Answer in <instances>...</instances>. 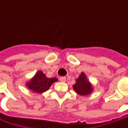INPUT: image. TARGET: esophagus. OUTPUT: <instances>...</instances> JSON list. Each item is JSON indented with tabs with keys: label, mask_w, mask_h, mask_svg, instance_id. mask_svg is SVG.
I'll return each instance as SVG.
<instances>
[{
	"label": "esophagus",
	"mask_w": 128,
	"mask_h": 128,
	"mask_svg": "<svg viewBox=\"0 0 128 128\" xmlns=\"http://www.w3.org/2000/svg\"><path fill=\"white\" fill-rule=\"evenodd\" d=\"M60 81L66 82V77H60Z\"/></svg>",
	"instance_id": "34e87169"
}]
</instances>
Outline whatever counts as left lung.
I'll list each match as a JSON object with an SVG mask.
<instances>
[{
    "instance_id": "obj_1",
    "label": "left lung",
    "mask_w": 128,
    "mask_h": 128,
    "mask_svg": "<svg viewBox=\"0 0 128 128\" xmlns=\"http://www.w3.org/2000/svg\"><path fill=\"white\" fill-rule=\"evenodd\" d=\"M73 89L80 96H87L92 92V88L89 81L87 80L84 72H82L80 76L76 80V82L73 85Z\"/></svg>"
}]
</instances>
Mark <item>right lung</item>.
Returning a JSON list of instances; mask_svg holds the SVG:
<instances>
[{
	"label": "right lung",
	"mask_w": 128,
	"mask_h": 128,
	"mask_svg": "<svg viewBox=\"0 0 128 128\" xmlns=\"http://www.w3.org/2000/svg\"><path fill=\"white\" fill-rule=\"evenodd\" d=\"M57 81V78H48L42 71H38L32 78L30 82H28L26 86L35 92L42 93L49 89L54 82Z\"/></svg>",
	"instance_id": "add662e5"
}]
</instances>
